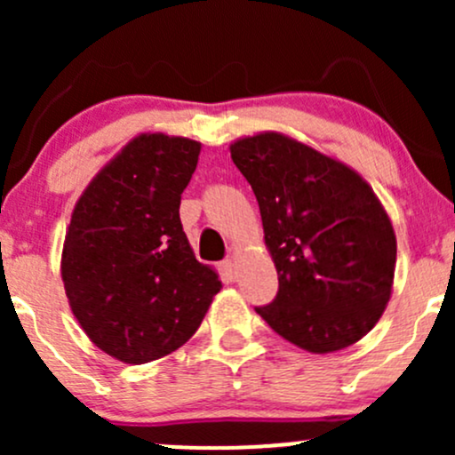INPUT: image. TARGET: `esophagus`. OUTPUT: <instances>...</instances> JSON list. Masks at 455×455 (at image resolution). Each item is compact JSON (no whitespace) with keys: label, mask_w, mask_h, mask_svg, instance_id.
<instances>
[{"label":"esophagus","mask_w":455,"mask_h":455,"mask_svg":"<svg viewBox=\"0 0 455 455\" xmlns=\"http://www.w3.org/2000/svg\"><path fill=\"white\" fill-rule=\"evenodd\" d=\"M220 269H222V274L227 275V280H235V278H237V265H235L233 259L222 260Z\"/></svg>","instance_id":"1"}]
</instances>
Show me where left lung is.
<instances>
[{"label": "left lung", "mask_w": 455, "mask_h": 455, "mask_svg": "<svg viewBox=\"0 0 455 455\" xmlns=\"http://www.w3.org/2000/svg\"><path fill=\"white\" fill-rule=\"evenodd\" d=\"M252 186L278 293L254 310L284 340L331 353L363 338L383 315L395 235L377 195L355 171L267 132L231 145Z\"/></svg>", "instance_id": "obj_1"}]
</instances>
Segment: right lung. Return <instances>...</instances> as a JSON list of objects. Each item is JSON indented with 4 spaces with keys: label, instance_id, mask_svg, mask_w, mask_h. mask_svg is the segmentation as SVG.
<instances>
[{
    "label": "right lung",
    "instance_id": "obj_1",
    "mask_svg": "<svg viewBox=\"0 0 455 455\" xmlns=\"http://www.w3.org/2000/svg\"><path fill=\"white\" fill-rule=\"evenodd\" d=\"M198 151L196 140L143 134L96 175L72 212L61 257L68 301L92 342L119 362L173 353L220 291L180 220Z\"/></svg>",
    "mask_w": 455,
    "mask_h": 455
}]
</instances>
